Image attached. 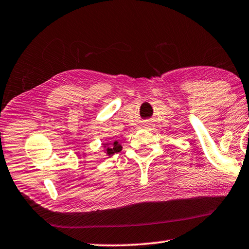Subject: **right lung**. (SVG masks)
<instances>
[{"label": "right lung", "mask_w": 249, "mask_h": 249, "mask_svg": "<svg viewBox=\"0 0 249 249\" xmlns=\"http://www.w3.org/2000/svg\"><path fill=\"white\" fill-rule=\"evenodd\" d=\"M106 145V144H104ZM122 146L120 145V143L118 141H115L113 143H109L107 144V149H106V151H107L108 156H112V154H116V153H119L121 151Z\"/></svg>", "instance_id": "1"}]
</instances>
